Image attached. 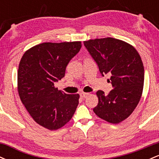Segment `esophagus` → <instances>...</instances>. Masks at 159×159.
<instances>
[{
    "label": "esophagus",
    "instance_id": "34e87169",
    "mask_svg": "<svg viewBox=\"0 0 159 159\" xmlns=\"http://www.w3.org/2000/svg\"><path fill=\"white\" fill-rule=\"evenodd\" d=\"M89 96H90V93H81V96L83 98L88 97Z\"/></svg>",
    "mask_w": 159,
    "mask_h": 159
}]
</instances>
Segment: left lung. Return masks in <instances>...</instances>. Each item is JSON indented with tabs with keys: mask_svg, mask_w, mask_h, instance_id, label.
I'll list each match as a JSON object with an SVG mask.
<instances>
[{
	"mask_svg": "<svg viewBox=\"0 0 159 159\" xmlns=\"http://www.w3.org/2000/svg\"><path fill=\"white\" fill-rule=\"evenodd\" d=\"M84 44L100 73L110 75L107 81L113 87L107 95L96 92L98 102L94 113L110 123H121L132 114L143 93L144 68L139 53L132 45L111 37L89 39Z\"/></svg>",
	"mask_w": 159,
	"mask_h": 159,
	"instance_id": "left-lung-1",
	"label": "left lung"
}]
</instances>
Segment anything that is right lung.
I'll return each mask as SVG.
<instances>
[{
    "mask_svg": "<svg viewBox=\"0 0 159 159\" xmlns=\"http://www.w3.org/2000/svg\"><path fill=\"white\" fill-rule=\"evenodd\" d=\"M81 47V41L43 43L29 48L20 61L18 92L36 123L57 130L72 119L79 94H66L54 87L64 77L69 62Z\"/></svg>",
    "mask_w": 159,
    "mask_h": 159,
    "instance_id": "obj_1",
    "label": "right lung"
}]
</instances>
